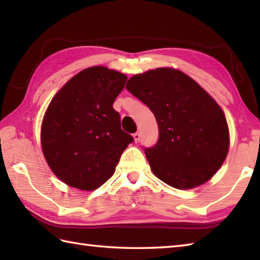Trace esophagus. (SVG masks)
<instances>
[{
	"mask_svg": "<svg viewBox=\"0 0 260 260\" xmlns=\"http://www.w3.org/2000/svg\"><path fill=\"white\" fill-rule=\"evenodd\" d=\"M133 137H134V140H135V142H136V143L139 142V141L141 140V134H140V132H136V133L133 135Z\"/></svg>",
	"mask_w": 260,
	"mask_h": 260,
	"instance_id": "obj_1",
	"label": "esophagus"
}]
</instances>
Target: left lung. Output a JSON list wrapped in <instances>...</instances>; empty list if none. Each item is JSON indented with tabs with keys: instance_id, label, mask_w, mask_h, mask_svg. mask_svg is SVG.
<instances>
[{
	"instance_id": "8db88e82",
	"label": "left lung",
	"mask_w": 260,
	"mask_h": 260,
	"mask_svg": "<svg viewBox=\"0 0 260 260\" xmlns=\"http://www.w3.org/2000/svg\"><path fill=\"white\" fill-rule=\"evenodd\" d=\"M126 89L155 116L158 140L143 147L153 173L176 189H192L211 179L229 147L227 120L214 99L171 68L135 75Z\"/></svg>"
}]
</instances>
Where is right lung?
Segmentation results:
<instances>
[{"label":"right lung","instance_id":"obj_1","mask_svg":"<svg viewBox=\"0 0 260 260\" xmlns=\"http://www.w3.org/2000/svg\"><path fill=\"white\" fill-rule=\"evenodd\" d=\"M127 77L106 67H91L73 77L47 109L41 144L49 167L70 186L91 191L115 172L133 136L120 127L113 108Z\"/></svg>","mask_w":260,"mask_h":260}]
</instances>
